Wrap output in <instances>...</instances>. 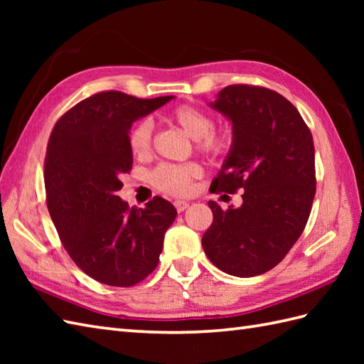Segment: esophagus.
I'll use <instances>...</instances> for the list:
<instances>
[{
  "instance_id": "esophagus-1",
  "label": "esophagus",
  "mask_w": 364,
  "mask_h": 364,
  "mask_svg": "<svg viewBox=\"0 0 364 364\" xmlns=\"http://www.w3.org/2000/svg\"><path fill=\"white\" fill-rule=\"evenodd\" d=\"M173 205H175L178 213H183L189 206V202H186V200H175Z\"/></svg>"
}]
</instances>
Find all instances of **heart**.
<instances>
[{
  "instance_id": "heart-1",
  "label": "heart",
  "mask_w": 364,
  "mask_h": 364,
  "mask_svg": "<svg viewBox=\"0 0 364 364\" xmlns=\"http://www.w3.org/2000/svg\"><path fill=\"white\" fill-rule=\"evenodd\" d=\"M172 120L180 127L191 139L198 142L203 150L219 151L220 144L214 141L211 136L214 129V122L211 115L196 106H180L172 111ZM153 125L150 120H142L131 129L129 133V149L136 156H144L149 153L151 145ZM202 175V168L197 164H162L154 168L150 180L153 186L173 196H184L192 189V181Z\"/></svg>"
}]
</instances>
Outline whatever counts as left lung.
I'll use <instances>...</instances> for the list:
<instances>
[{"label": "left lung", "instance_id": "obj_1", "mask_svg": "<svg viewBox=\"0 0 364 364\" xmlns=\"http://www.w3.org/2000/svg\"><path fill=\"white\" fill-rule=\"evenodd\" d=\"M210 107L231 123L233 133L210 191L244 194L242 205L227 211L208 202L214 220L202 237L203 250L230 275H261L286 257L310 218L313 136L296 107L270 89L228 86Z\"/></svg>", "mask_w": 364, "mask_h": 364}]
</instances>
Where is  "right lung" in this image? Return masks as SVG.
I'll return each instance as SVG.
<instances>
[{
	"instance_id": "1",
	"label": "right lung",
	"mask_w": 364,
	"mask_h": 364,
	"mask_svg": "<svg viewBox=\"0 0 364 364\" xmlns=\"http://www.w3.org/2000/svg\"><path fill=\"white\" fill-rule=\"evenodd\" d=\"M173 98L100 92L53 128L45 156L46 205L68 255L100 283L128 288L158 266L175 206L154 197L144 208H129L117 191L122 173L133 167V123Z\"/></svg>"
}]
</instances>
